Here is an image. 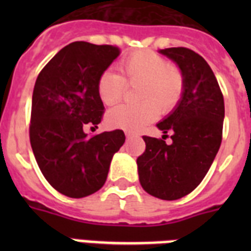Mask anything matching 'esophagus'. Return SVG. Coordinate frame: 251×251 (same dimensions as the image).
Listing matches in <instances>:
<instances>
[{
    "mask_svg": "<svg viewBox=\"0 0 251 251\" xmlns=\"http://www.w3.org/2000/svg\"><path fill=\"white\" fill-rule=\"evenodd\" d=\"M125 135H126V138H133L134 137V134L130 133V131H126Z\"/></svg>",
    "mask_w": 251,
    "mask_h": 251,
    "instance_id": "obj_1",
    "label": "esophagus"
}]
</instances>
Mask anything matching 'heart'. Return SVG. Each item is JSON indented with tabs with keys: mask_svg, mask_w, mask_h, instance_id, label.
<instances>
[{
	"mask_svg": "<svg viewBox=\"0 0 251 251\" xmlns=\"http://www.w3.org/2000/svg\"><path fill=\"white\" fill-rule=\"evenodd\" d=\"M118 72L106 70L99 76L98 95L102 104L113 105L122 99L126 84L136 86L135 105H118L106 114L112 127L135 131L153 121L159 114L168 113L179 102L185 88L181 69L169 64L152 50H137L118 64Z\"/></svg>",
	"mask_w": 251,
	"mask_h": 251,
	"instance_id": "heart-1",
	"label": "heart"
}]
</instances>
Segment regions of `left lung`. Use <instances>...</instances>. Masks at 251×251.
<instances>
[{
    "instance_id": "8db88e82",
    "label": "left lung",
    "mask_w": 251,
    "mask_h": 251,
    "mask_svg": "<svg viewBox=\"0 0 251 251\" xmlns=\"http://www.w3.org/2000/svg\"><path fill=\"white\" fill-rule=\"evenodd\" d=\"M178 65L185 78L175 110L157 124L163 139L145 135V152L137 159L139 182L149 194L164 201L187 195L202 182L223 137L224 98L210 65L198 53L178 47L159 50ZM172 134V143L164 138Z\"/></svg>"
}]
</instances>
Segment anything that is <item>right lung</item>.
<instances>
[{"instance_id": "obj_1", "label": "right lung", "mask_w": 251, "mask_h": 251, "mask_svg": "<svg viewBox=\"0 0 251 251\" xmlns=\"http://www.w3.org/2000/svg\"><path fill=\"white\" fill-rule=\"evenodd\" d=\"M113 45L74 41L62 48L33 87L29 142L45 179L61 194L83 198L105 183L112 157L125 143L122 130L88 137L101 122L98 79L120 56Z\"/></svg>"}]
</instances>
